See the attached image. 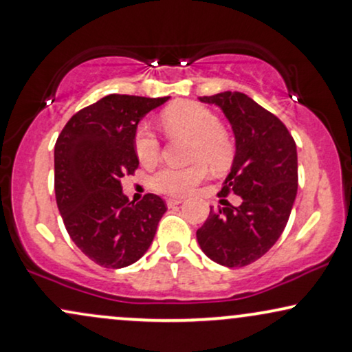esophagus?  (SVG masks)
Listing matches in <instances>:
<instances>
[{"label":"esophagus","mask_w":352,"mask_h":352,"mask_svg":"<svg viewBox=\"0 0 352 352\" xmlns=\"http://www.w3.org/2000/svg\"><path fill=\"white\" fill-rule=\"evenodd\" d=\"M182 201H184V199H168L167 205L168 207H175V205H180Z\"/></svg>","instance_id":"obj_1"}]
</instances>
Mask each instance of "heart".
<instances>
[{
    "instance_id": "b5f03b06",
    "label": "heart",
    "mask_w": 352,
    "mask_h": 352,
    "mask_svg": "<svg viewBox=\"0 0 352 352\" xmlns=\"http://www.w3.org/2000/svg\"><path fill=\"white\" fill-rule=\"evenodd\" d=\"M160 124L170 137H185L192 140L190 160L185 168H162L152 179V185L168 195H185L207 177L208 167L215 172L228 168L232 164V137L220 125L215 112L192 100H182L167 107L160 114ZM134 151L137 159L144 165H153L160 157V142L155 134L140 125L135 131Z\"/></svg>"
}]
</instances>
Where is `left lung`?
<instances>
[{
	"instance_id": "1",
	"label": "left lung",
	"mask_w": 352,
	"mask_h": 352,
	"mask_svg": "<svg viewBox=\"0 0 352 352\" xmlns=\"http://www.w3.org/2000/svg\"><path fill=\"white\" fill-rule=\"evenodd\" d=\"M223 111L235 134V157L223 188L241 197L240 207L213 210L197 230L210 260L238 268L261 258L281 236L298 192V153L286 125L243 92L199 98Z\"/></svg>"
}]
</instances>
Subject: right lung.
I'll use <instances>...</instances> for the list:
<instances>
[{
    "mask_svg": "<svg viewBox=\"0 0 352 352\" xmlns=\"http://www.w3.org/2000/svg\"><path fill=\"white\" fill-rule=\"evenodd\" d=\"M167 100L106 96L76 112L56 140L54 192L64 227L80 252L104 268L140 260L167 212L159 195L147 193L134 204L120 185L139 167L137 125Z\"/></svg>",
    "mask_w": 352,
    "mask_h": 352,
    "instance_id": "obj_1",
    "label": "right lung"
}]
</instances>
